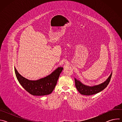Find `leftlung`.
<instances>
[{"label":"left lung","mask_w":122,"mask_h":122,"mask_svg":"<svg viewBox=\"0 0 122 122\" xmlns=\"http://www.w3.org/2000/svg\"><path fill=\"white\" fill-rule=\"evenodd\" d=\"M112 75V72L105 81L98 85H94L93 86L86 85L75 78V86L77 90L81 95L86 96L94 95L101 92L106 87L110 82Z\"/></svg>","instance_id":"obj_1"}]
</instances>
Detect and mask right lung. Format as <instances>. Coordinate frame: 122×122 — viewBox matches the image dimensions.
<instances>
[{
	"label": "right lung",
	"instance_id": "right-lung-1",
	"mask_svg": "<svg viewBox=\"0 0 122 122\" xmlns=\"http://www.w3.org/2000/svg\"><path fill=\"white\" fill-rule=\"evenodd\" d=\"M16 78L23 87L29 93L37 96L50 94L55 89L63 67H58L46 77L36 81L29 80L23 77L14 67Z\"/></svg>",
	"mask_w": 122,
	"mask_h": 122
}]
</instances>
